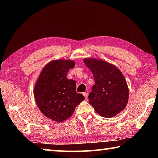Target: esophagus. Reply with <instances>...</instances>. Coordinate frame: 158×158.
Returning <instances> with one entry per match:
<instances>
[{
    "instance_id": "esophagus-1",
    "label": "esophagus",
    "mask_w": 158,
    "mask_h": 158,
    "mask_svg": "<svg viewBox=\"0 0 158 158\" xmlns=\"http://www.w3.org/2000/svg\"><path fill=\"white\" fill-rule=\"evenodd\" d=\"M83 96H84L85 100L88 99V93H87V92H84V93H83Z\"/></svg>"
}]
</instances>
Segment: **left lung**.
I'll use <instances>...</instances> for the list:
<instances>
[{"label":"left lung","instance_id":"obj_1","mask_svg":"<svg viewBox=\"0 0 158 158\" xmlns=\"http://www.w3.org/2000/svg\"><path fill=\"white\" fill-rule=\"evenodd\" d=\"M83 62L92 71L95 81L89 94V103L100 115L115 116L125 109L128 101V88L122 73L103 60L88 58Z\"/></svg>","mask_w":158,"mask_h":158}]
</instances>
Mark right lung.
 <instances>
[{
    "label": "right lung",
    "instance_id": "1",
    "mask_svg": "<svg viewBox=\"0 0 158 158\" xmlns=\"http://www.w3.org/2000/svg\"><path fill=\"white\" fill-rule=\"evenodd\" d=\"M75 66L72 60H53L43 69L34 89L35 101L47 117L58 122L72 115L76 106L85 99L76 92V82L67 73Z\"/></svg>",
    "mask_w": 158,
    "mask_h": 158
}]
</instances>
